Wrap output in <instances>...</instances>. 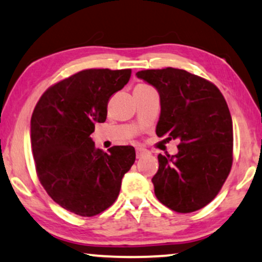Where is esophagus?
<instances>
[{
    "label": "esophagus",
    "mask_w": 262,
    "mask_h": 262,
    "mask_svg": "<svg viewBox=\"0 0 262 262\" xmlns=\"http://www.w3.org/2000/svg\"><path fill=\"white\" fill-rule=\"evenodd\" d=\"M135 152H137V158H141L142 156H145L146 153H147L148 151L146 148H142V147H137V149H135Z\"/></svg>",
    "instance_id": "34e87169"
}]
</instances>
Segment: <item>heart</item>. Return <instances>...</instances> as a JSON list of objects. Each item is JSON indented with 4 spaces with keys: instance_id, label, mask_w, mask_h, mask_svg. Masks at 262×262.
Here are the masks:
<instances>
[{
    "instance_id": "1",
    "label": "heart",
    "mask_w": 262,
    "mask_h": 262,
    "mask_svg": "<svg viewBox=\"0 0 262 262\" xmlns=\"http://www.w3.org/2000/svg\"><path fill=\"white\" fill-rule=\"evenodd\" d=\"M147 89H151V87H149L148 85H146V83H138V85L135 86L134 91H137V90H147Z\"/></svg>"
}]
</instances>
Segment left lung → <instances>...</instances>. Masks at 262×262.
Instances as JSON below:
<instances>
[{
    "label": "left lung",
    "instance_id": "8db88e82",
    "mask_svg": "<svg viewBox=\"0 0 262 262\" xmlns=\"http://www.w3.org/2000/svg\"><path fill=\"white\" fill-rule=\"evenodd\" d=\"M137 75L159 92L157 135L180 141L177 155L158 156L156 196L179 213L200 210L217 196L232 166V118L224 96L214 83L184 69Z\"/></svg>",
    "mask_w": 262,
    "mask_h": 262
}]
</instances>
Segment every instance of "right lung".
<instances>
[{
    "label": "right lung",
    "mask_w": 262,
    "mask_h": 262,
    "mask_svg": "<svg viewBox=\"0 0 262 262\" xmlns=\"http://www.w3.org/2000/svg\"><path fill=\"white\" fill-rule=\"evenodd\" d=\"M132 69H85L49 87L31 117L37 176L49 196L81 217L102 213L116 201L124 173L135 162L133 146L109 153L91 139L106 120L110 97L129 81Z\"/></svg>",
    "instance_id": "right-lung-1"
}]
</instances>
